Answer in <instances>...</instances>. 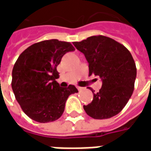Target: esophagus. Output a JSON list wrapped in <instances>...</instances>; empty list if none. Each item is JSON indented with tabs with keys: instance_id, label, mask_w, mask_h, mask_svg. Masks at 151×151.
Wrapping results in <instances>:
<instances>
[{
	"instance_id": "obj_1",
	"label": "esophagus",
	"mask_w": 151,
	"mask_h": 151,
	"mask_svg": "<svg viewBox=\"0 0 151 151\" xmlns=\"http://www.w3.org/2000/svg\"><path fill=\"white\" fill-rule=\"evenodd\" d=\"M77 88L78 90V91H81L82 90H83V87H82V86H77Z\"/></svg>"
}]
</instances>
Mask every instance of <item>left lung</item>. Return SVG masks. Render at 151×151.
I'll use <instances>...</instances> for the list:
<instances>
[{"instance_id": "left-lung-1", "label": "left lung", "mask_w": 151, "mask_h": 151, "mask_svg": "<svg viewBox=\"0 0 151 151\" xmlns=\"http://www.w3.org/2000/svg\"><path fill=\"white\" fill-rule=\"evenodd\" d=\"M77 49L89 63V76L95 74L103 81L99 91L83 108L94 119L103 120L122 111L134 90L137 68L131 53L123 44L104 35H94L74 42Z\"/></svg>"}]
</instances>
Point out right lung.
I'll list each match as a JSON object with an SVG mask.
<instances>
[{
  "label": "right lung",
  "instance_id": "right-lung-1",
  "mask_svg": "<svg viewBox=\"0 0 151 151\" xmlns=\"http://www.w3.org/2000/svg\"><path fill=\"white\" fill-rule=\"evenodd\" d=\"M69 42L43 40L28 47L18 56L12 71V89L25 114L40 123L58 120L74 86L60 87L56 67L65 53L74 51Z\"/></svg>",
  "mask_w": 151,
  "mask_h": 151
}]
</instances>
